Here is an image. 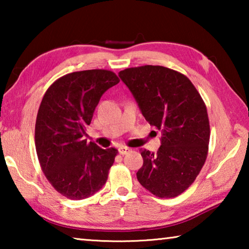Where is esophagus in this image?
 I'll return each mask as SVG.
<instances>
[{
	"instance_id": "34e87169",
	"label": "esophagus",
	"mask_w": 249,
	"mask_h": 249,
	"mask_svg": "<svg viewBox=\"0 0 249 249\" xmlns=\"http://www.w3.org/2000/svg\"><path fill=\"white\" fill-rule=\"evenodd\" d=\"M129 151V148L128 147H126V146H121V147H119V153L121 154V155H125V154H127Z\"/></svg>"
}]
</instances>
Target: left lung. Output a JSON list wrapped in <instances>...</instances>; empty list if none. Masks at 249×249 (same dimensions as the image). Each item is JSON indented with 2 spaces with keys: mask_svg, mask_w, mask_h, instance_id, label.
Instances as JSON below:
<instances>
[{
  "mask_svg": "<svg viewBox=\"0 0 249 249\" xmlns=\"http://www.w3.org/2000/svg\"><path fill=\"white\" fill-rule=\"evenodd\" d=\"M142 116L161 132L157 153L142 149L140 183L158 197H175L190 187L208 156L210 123L206 107L184 74L162 66L119 72Z\"/></svg>",
  "mask_w": 249,
  "mask_h": 249,
  "instance_id": "obj_1",
  "label": "left lung"
}]
</instances>
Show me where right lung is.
<instances>
[{
	"label": "right lung",
	"mask_w": 249,
	"mask_h": 249,
	"mask_svg": "<svg viewBox=\"0 0 249 249\" xmlns=\"http://www.w3.org/2000/svg\"><path fill=\"white\" fill-rule=\"evenodd\" d=\"M119 82L108 70L77 71L56 80L41 100L36 153L46 178L68 199H87L107 182L117 150L101 148L84 136L101 96Z\"/></svg>",
	"instance_id": "1"
}]
</instances>
